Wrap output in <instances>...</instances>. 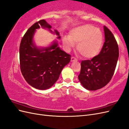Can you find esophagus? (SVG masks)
<instances>
[{"label": "esophagus", "mask_w": 129, "mask_h": 129, "mask_svg": "<svg viewBox=\"0 0 129 129\" xmlns=\"http://www.w3.org/2000/svg\"><path fill=\"white\" fill-rule=\"evenodd\" d=\"M77 61V59L76 58H75L74 57L72 56L71 57V62H74V61Z\"/></svg>", "instance_id": "obj_1"}]
</instances>
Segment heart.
Returning <instances> with one entry per match:
<instances>
[{
    "label": "heart",
    "mask_w": 129,
    "mask_h": 129,
    "mask_svg": "<svg viewBox=\"0 0 129 129\" xmlns=\"http://www.w3.org/2000/svg\"><path fill=\"white\" fill-rule=\"evenodd\" d=\"M77 43V49L85 58H91L98 55L102 49L104 36L102 31L92 25L84 24L69 31V36L63 38V44L70 50Z\"/></svg>",
    "instance_id": "b5f03b06"
}]
</instances>
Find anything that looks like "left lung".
I'll use <instances>...</instances> for the list:
<instances>
[{"label": "left lung", "mask_w": 129, "mask_h": 129, "mask_svg": "<svg viewBox=\"0 0 129 129\" xmlns=\"http://www.w3.org/2000/svg\"><path fill=\"white\" fill-rule=\"evenodd\" d=\"M105 42L101 52L91 60L81 62L79 80L89 90L105 86L114 75L119 57L118 46L111 31L104 26Z\"/></svg>", "instance_id": "left-lung-1"}]
</instances>
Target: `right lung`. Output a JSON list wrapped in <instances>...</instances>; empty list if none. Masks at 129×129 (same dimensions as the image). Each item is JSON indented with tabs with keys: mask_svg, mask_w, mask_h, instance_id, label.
I'll list each match as a JSON object with an SVG mask.
<instances>
[{
	"mask_svg": "<svg viewBox=\"0 0 129 129\" xmlns=\"http://www.w3.org/2000/svg\"><path fill=\"white\" fill-rule=\"evenodd\" d=\"M40 27L56 34L60 39V33L53 31L45 20L35 23L22 38L19 48L21 72L24 79L32 87L46 90L52 87L58 80L62 70L71 61V55L61 49L57 40L48 47H38L33 40L37 29Z\"/></svg>",
	"mask_w": 129,
	"mask_h": 129,
	"instance_id": "add662e5",
	"label": "right lung"
}]
</instances>
